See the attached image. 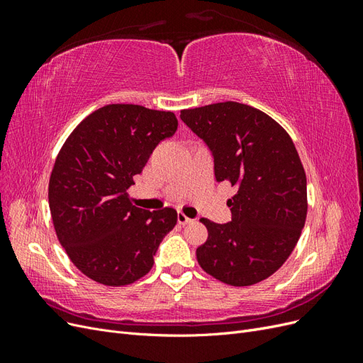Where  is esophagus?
<instances>
[{"label": "esophagus", "mask_w": 363, "mask_h": 363, "mask_svg": "<svg viewBox=\"0 0 363 363\" xmlns=\"http://www.w3.org/2000/svg\"><path fill=\"white\" fill-rule=\"evenodd\" d=\"M177 223H179L180 225H186V224H191L192 219L186 216L183 212H179V213H177Z\"/></svg>", "instance_id": "1"}]
</instances>
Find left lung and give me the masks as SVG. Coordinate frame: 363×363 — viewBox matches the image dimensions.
<instances>
[{
	"mask_svg": "<svg viewBox=\"0 0 363 363\" xmlns=\"http://www.w3.org/2000/svg\"><path fill=\"white\" fill-rule=\"evenodd\" d=\"M180 118L212 151L216 182L236 194L232 221L200 219V267L232 286L268 279L291 256L307 215L306 172L291 136L259 108L235 101L186 108Z\"/></svg>",
	"mask_w": 363,
	"mask_h": 363,
	"instance_id": "obj_1",
	"label": "left lung"
}]
</instances>
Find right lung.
<instances>
[{"instance_id": "right-lung-1", "label": "right lung", "mask_w": 363, "mask_h": 363, "mask_svg": "<svg viewBox=\"0 0 363 363\" xmlns=\"http://www.w3.org/2000/svg\"><path fill=\"white\" fill-rule=\"evenodd\" d=\"M177 125L172 112L108 104L86 116L63 144L50 177V212L59 242L86 277L125 286L152 268L177 212L139 208L127 189Z\"/></svg>"}]
</instances>
